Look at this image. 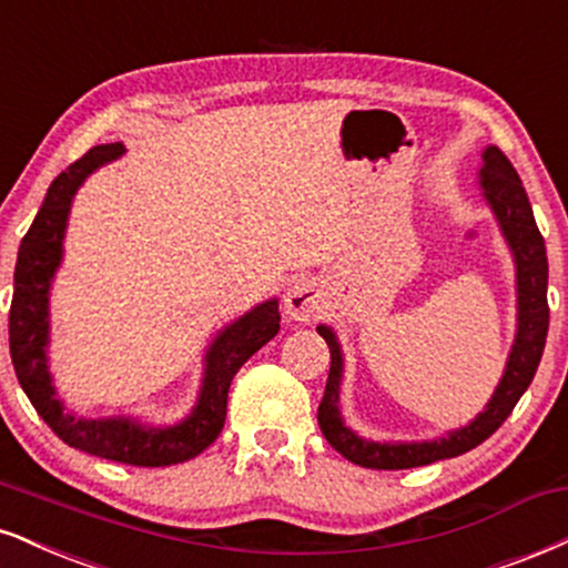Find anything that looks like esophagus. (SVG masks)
Masks as SVG:
<instances>
[{"label":"esophagus","instance_id":"1","mask_svg":"<svg viewBox=\"0 0 568 568\" xmlns=\"http://www.w3.org/2000/svg\"><path fill=\"white\" fill-rule=\"evenodd\" d=\"M325 310L323 288L312 277H298L285 293V314L296 323H312Z\"/></svg>","mask_w":568,"mask_h":568}]
</instances>
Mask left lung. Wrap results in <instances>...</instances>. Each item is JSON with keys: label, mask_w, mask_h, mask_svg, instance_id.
Instances as JSON below:
<instances>
[{"label": "left lung", "mask_w": 568, "mask_h": 568, "mask_svg": "<svg viewBox=\"0 0 568 568\" xmlns=\"http://www.w3.org/2000/svg\"><path fill=\"white\" fill-rule=\"evenodd\" d=\"M481 172L476 176V182H479L481 197L495 214L497 227H500L516 264V336L508 352V362H505L503 378L495 394L489 396L487 407L466 426L455 428V432L423 442L365 439L352 426H346L344 415H341V384H344V349H341V341L331 325H317V333L331 346V373H327L325 396L317 409L320 428H323L325 439L331 442L336 453L362 468L399 470L428 466V463L447 460V457H457L479 447L514 413L516 402L529 388L539 359H542L550 323L545 241L539 235L531 203L526 197L514 163L505 159L503 150L495 145L481 150Z\"/></svg>", "instance_id": "1"}]
</instances>
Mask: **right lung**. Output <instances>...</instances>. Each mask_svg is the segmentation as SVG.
Wrapping results in <instances>:
<instances>
[{"mask_svg": "<svg viewBox=\"0 0 568 568\" xmlns=\"http://www.w3.org/2000/svg\"><path fill=\"white\" fill-rule=\"evenodd\" d=\"M124 153V142L98 145L52 180L42 209L20 241L10 306V357L31 405L68 447L126 466H176L201 455L222 432L232 378L245 359L254 357L266 341L277 336L280 312L277 298H266L211 338L203 354V378L195 405L187 418L174 426H150L134 415L79 418L77 413L65 409L52 384L50 357H47L52 280L63 264L68 216L79 187L89 174L105 163L119 161Z\"/></svg>", "mask_w": 568, "mask_h": 568, "instance_id": "right-lung-1", "label": "right lung"}]
</instances>
